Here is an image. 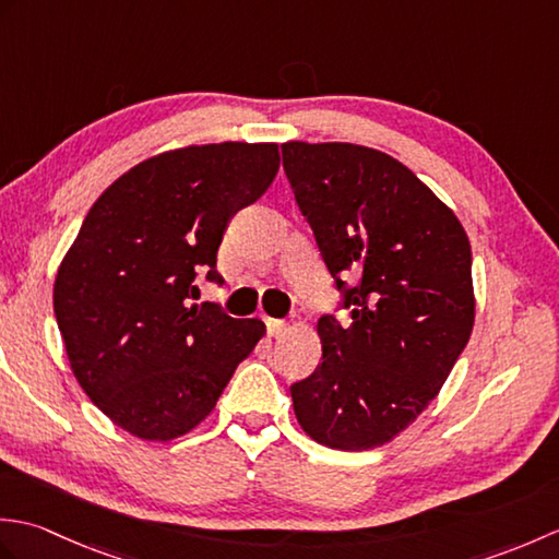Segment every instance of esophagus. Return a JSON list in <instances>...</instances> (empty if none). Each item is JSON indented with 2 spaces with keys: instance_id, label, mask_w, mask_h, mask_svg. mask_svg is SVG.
I'll use <instances>...</instances> for the list:
<instances>
[{
  "instance_id": "34e87169",
  "label": "esophagus",
  "mask_w": 559,
  "mask_h": 559,
  "mask_svg": "<svg viewBox=\"0 0 559 559\" xmlns=\"http://www.w3.org/2000/svg\"><path fill=\"white\" fill-rule=\"evenodd\" d=\"M266 329H269V336H273V338H278V336H283L286 334V329H288V324L283 322V319H266Z\"/></svg>"
}]
</instances>
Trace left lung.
<instances>
[{
	"label": "left lung",
	"mask_w": 559,
	"mask_h": 559,
	"mask_svg": "<svg viewBox=\"0 0 559 559\" xmlns=\"http://www.w3.org/2000/svg\"><path fill=\"white\" fill-rule=\"evenodd\" d=\"M295 201L350 310L317 324L322 365L290 386L314 442L365 451L427 408L476 319L463 225L406 165L358 144L281 146ZM346 277H355L348 287Z\"/></svg>",
	"instance_id": "obj_1"
}]
</instances>
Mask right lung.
I'll return each mask as SVG.
<instances>
[{
  "label": "right lung",
  "mask_w": 559,
  "mask_h": 559,
  "mask_svg": "<svg viewBox=\"0 0 559 559\" xmlns=\"http://www.w3.org/2000/svg\"><path fill=\"white\" fill-rule=\"evenodd\" d=\"M278 165L276 144L165 151L115 180L83 218L57 271L55 317L76 382L129 435L170 442L194 430L266 334L259 319L189 300L199 273L223 281V233Z\"/></svg>",
  "instance_id": "obj_1"
}]
</instances>
